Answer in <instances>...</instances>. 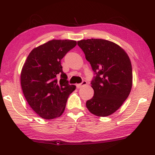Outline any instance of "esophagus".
Listing matches in <instances>:
<instances>
[{
	"label": "esophagus",
	"instance_id": "esophagus-1",
	"mask_svg": "<svg viewBox=\"0 0 155 155\" xmlns=\"http://www.w3.org/2000/svg\"><path fill=\"white\" fill-rule=\"evenodd\" d=\"M87 81H83V82L81 83L77 84V85H77V88L79 89V88H81V87H83V86H84V85H87Z\"/></svg>",
	"mask_w": 155,
	"mask_h": 155
}]
</instances>
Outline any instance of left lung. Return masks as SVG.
I'll return each instance as SVG.
<instances>
[{"instance_id": "left-lung-1", "label": "left lung", "mask_w": 155, "mask_h": 155, "mask_svg": "<svg viewBox=\"0 0 155 155\" xmlns=\"http://www.w3.org/2000/svg\"><path fill=\"white\" fill-rule=\"evenodd\" d=\"M77 44L96 74L91 82L94 96L86 102V107L97 116H109L130 92L133 72L129 57L120 46L106 40L88 39Z\"/></svg>"}]
</instances>
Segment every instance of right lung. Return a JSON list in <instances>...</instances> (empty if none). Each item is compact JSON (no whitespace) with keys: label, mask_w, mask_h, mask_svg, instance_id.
Here are the masks:
<instances>
[{"label":"right lung","mask_w":155,"mask_h":155,"mask_svg":"<svg viewBox=\"0 0 155 155\" xmlns=\"http://www.w3.org/2000/svg\"><path fill=\"white\" fill-rule=\"evenodd\" d=\"M77 45L70 40H52L33 48L20 74L21 87L28 104L46 120L61 116L68 96L76 86L70 85L61 60ZM58 75L61 77L60 81Z\"/></svg>","instance_id":"right-lung-1"}]
</instances>
